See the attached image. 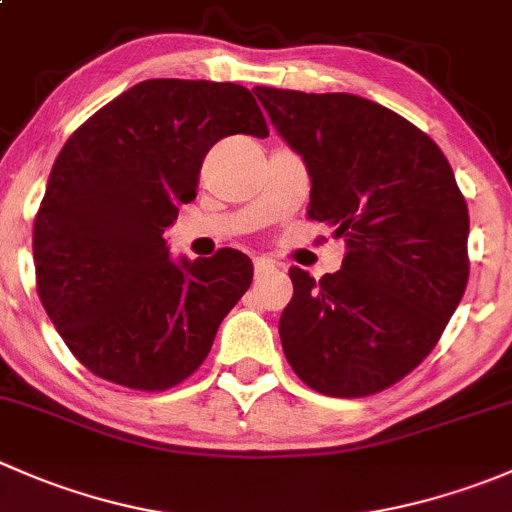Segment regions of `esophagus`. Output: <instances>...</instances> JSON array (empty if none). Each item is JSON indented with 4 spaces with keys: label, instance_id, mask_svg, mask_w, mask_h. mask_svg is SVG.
Masks as SVG:
<instances>
[{
    "label": "esophagus",
    "instance_id": "34e87169",
    "mask_svg": "<svg viewBox=\"0 0 512 512\" xmlns=\"http://www.w3.org/2000/svg\"><path fill=\"white\" fill-rule=\"evenodd\" d=\"M280 267L275 265L272 260H267V257H255V277L257 280H262L265 275H270V272H277Z\"/></svg>",
    "mask_w": 512,
    "mask_h": 512
}]
</instances>
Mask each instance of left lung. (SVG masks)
I'll return each mask as SVG.
<instances>
[{
  "instance_id": "8db88e82",
  "label": "left lung",
  "mask_w": 512,
  "mask_h": 512,
  "mask_svg": "<svg viewBox=\"0 0 512 512\" xmlns=\"http://www.w3.org/2000/svg\"><path fill=\"white\" fill-rule=\"evenodd\" d=\"M272 126L307 165V215L342 237V270L292 267L280 317L294 374L339 399L404 379L436 347L468 282V205L441 148L354 94L257 86Z\"/></svg>"
}]
</instances>
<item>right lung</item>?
<instances>
[{
  "label": "right lung",
  "mask_w": 512,
  "mask_h": 512,
  "mask_svg": "<svg viewBox=\"0 0 512 512\" xmlns=\"http://www.w3.org/2000/svg\"><path fill=\"white\" fill-rule=\"evenodd\" d=\"M267 138L237 84L151 79L123 91L66 141L34 220L36 287L76 359L101 379L163 391L205 361L247 292L240 250L173 257L165 227L195 198L225 136Z\"/></svg>",
  "instance_id": "right-lung-1"
}]
</instances>
